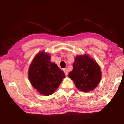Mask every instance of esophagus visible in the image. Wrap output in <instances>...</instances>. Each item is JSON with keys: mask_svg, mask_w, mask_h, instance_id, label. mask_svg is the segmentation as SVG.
<instances>
[{"mask_svg": "<svg viewBox=\"0 0 124 124\" xmlns=\"http://www.w3.org/2000/svg\"><path fill=\"white\" fill-rule=\"evenodd\" d=\"M63 71H64V72L65 73V74H66V76H67V75H68V70H67V69L65 68V69H63Z\"/></svg>", "mask_w": 124, "mask_h": 124, "instance_id": "1", "label": "esophagus"}]
</instances>
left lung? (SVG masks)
I'll list each match as a JSON object with an SVG mask.
<instances>
[{
	"label": "left lung",
	"mask_w": 124,
	"mask_h": 124,
	"mask_svg": "<svg viewBox=\"0 0 124 124\" xmlns=\"http://www.w3.org/2000/svg\"><path fill=\"white\" fill-rule=\"evenodd\" d=\"M73 69L68 77L76 87L83 92H90L97 86L101 79V70L95 60L87 54L77 55L73 64Z\"/></svg>",
	"instance_id": "8db88e82"
}]
</instances>
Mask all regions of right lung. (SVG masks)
<instances>
[{
    "instance_id": "right-lung-1",
    "label": "right lung",
    "mask_w": 124,
    "mask_h": 124,
    "mask_svg": "<svg viewBox=\"0 0 124 124\" xmlns=\"http://www.w3.org/2000/svg\"><path fill=\"white\" fill-rule=\"evenodd\" d=\"M50 59L49 54L39 52L33 58L28 70L31 85L39 93L45 96L54 93L66 77L64 72Z\"/></svg>"
}]
</instances>
